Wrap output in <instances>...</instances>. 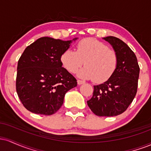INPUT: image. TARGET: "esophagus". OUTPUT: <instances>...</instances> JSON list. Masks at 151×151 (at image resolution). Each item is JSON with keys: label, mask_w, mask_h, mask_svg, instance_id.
<instances>
[{"label": "esophagus", "mask_w": 151, "mask_h": 151, "mask_svg": "<svg viewBox=\"0 0 151 151\" xmlns=\"http://www.w3.org/2000/svg\"><path fill=\"white\" fill-rule=\"evenodd\" d=\"M84 81H82V80H79V79H78V80H77V84H79V85H81V84H84Z\"/></svg>", "instance_id": "1"}]
</instances>
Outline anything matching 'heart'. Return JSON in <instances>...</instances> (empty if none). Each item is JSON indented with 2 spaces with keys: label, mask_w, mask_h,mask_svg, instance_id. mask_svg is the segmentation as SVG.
<instances>
[{
  "label": "heart",
  "mask_w": 151,
  "mask_h": 151,
  "mask_svg": "<svg viewBox=\"0 0 151 151\" xmlns=\"http://www.w3.org/2000/svg\"><path fill=\"white\" fill-rule=\"evenodd\" d=\"M118 60L115 50L93 38L81 40L76 45V51L67 50L61 56L62 65L72 73L84 64L85 67L77 72V76L82 79H92L96 83L104 82L113 75Z\"/></svg>",
  "instance_id": "b5f03b06"
}]
</instances>
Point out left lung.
Masks as SVG:
<instances>
[{
	"instance_id": "1",
	"label": "left lung",
	"mask_w": 151,
	"mask_h": 151,
	"mask_svg": "<svg viewBox=\"0 0 151 151\" xmlns=\"http://www.w3.org/2000/svg\"><path fill=\"white\" fill-rule=\"evenodd\" d=\"M118 55L113 75L103 84L93 86V96L87 104L99 116H114L124 113L136 96L140 68L134 52L119 38L104 37Z\"/></svg>"
}]
</instances>
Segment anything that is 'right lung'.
Here are the masks:
<instances>
[{"label": "right lung", "instance_id": "1", "mask_svg": "<svg viewBox=\"0 0 151 151\" xmlns=\"http://www.w3.org/2000/svg\"><path fill=\"white\" fill-rule=\"evenodd\" d=\"M72 42L43 37L24 50L18 62L16 91L26 109L52 115L63 104L65 93L77 86V79L61 62Z\"/></svg>", "mask_w": 151, "mask_h": 151}]
</instances>
